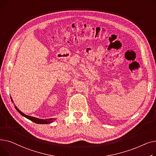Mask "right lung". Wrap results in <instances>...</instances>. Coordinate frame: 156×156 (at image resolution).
<instances>
[{
  "label": "right lung",
  "instance_id": "add662e5",
  "mask_svg": "<svg viewBox=\"0 0 156 156\" xmlns=\"http://www.w3.org/2000/svg\"><path fill=\"white\" fill-rule=\"evenodd\" d=\"M11 101L12 102H13V101L12 99V98L11 97ZM14 108H16V109L18 111V112L21 114V115H22L23 116L25 117L26 118L31 120V121L35 122V123H37V124H49V123H51V122H52L54 120H55V118H50V119H38L37 118H35V117H33V116H28V115H26L25 114H24L23 112H21L17 107H16V105H14Z\"/></svg>",
  "mask_w": 156,
  "mask_h": 156
}]
</instances>
